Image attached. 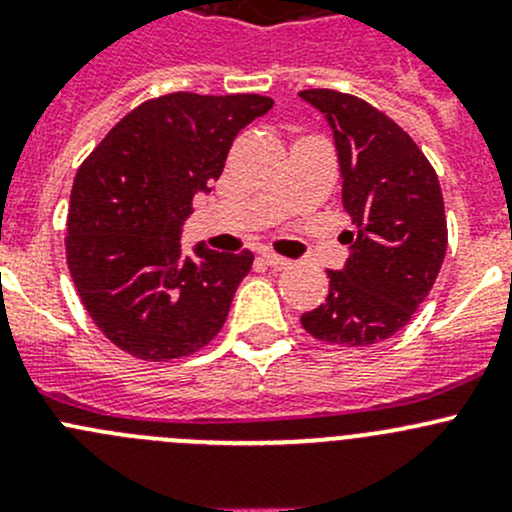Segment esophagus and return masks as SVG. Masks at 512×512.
Segmentation results:
<instances>
[{"instance_id": "1", "label": "esophagus", "mask_w": 512, "mask_h": 512, "mask_svg": "<svg viewBox=\"0 0 512 512\" xmlns=\"http://www.w3.org/2000/svg\"><path fill=\"white\" fill-rule=\"evenodd\" d=\"M262 260H265V265H270L272 270H287L292 262L287 260V257H280L275 255V252H262Z\"/></svg>"}]
</instances>
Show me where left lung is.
Here are the masks:
<instances>
[{"label": "left lung", "instance_id": "8db88e82", "mask_svg": "<svg viewBox=\"0 0 512 512\" xmlns=\"http://www.w3.org/2000/svg\"><path fill=\"white\" fill-rule=\"evenodd\" d=\"M299 98L324 113L342 170V203L356 230L347 265L329 270L324 304L302 314L319 342L369 347L394 337L428 297L448 230L443 195L414 138L361 98L329 89Z\"/></svg>", "mask_w": 512, "mask_h": 512}]
</instances>
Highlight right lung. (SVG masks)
I'll list each match as a JSON object with an SVG mask.
<instances>
[{"label": "right lung", "mask_w": 512, "mask_h": 512, "mask_svg": "<svg viewBox=\"0 0 512 512\" xmlns=\"http://www.w3.org/2000/svg\"><path fill=\"white\" fill-rule=\"evenodd\" d=\"M272 98L178 91L133 108L74 178L66 223L71 280L96 327L136 359L203 349L223 329L252 252H215L180 235L193 198L210 193L237 133Z\"/></svg>", "instance_id": "obj_1"}]
</instances>
